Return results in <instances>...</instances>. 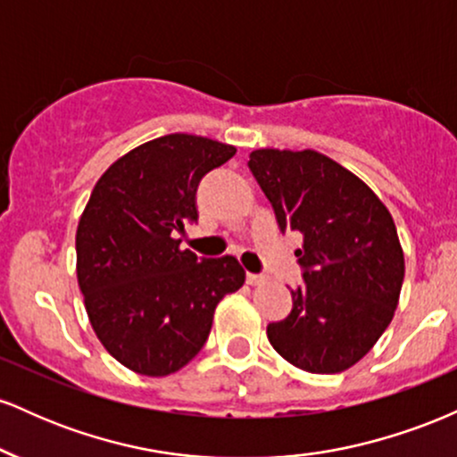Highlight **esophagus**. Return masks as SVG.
<instances>
[{"label": "esophagus", "instance_id": "1", "mask_svg": "<svg viewBox=\"0 0 457 457\" xmlns=\"http://www.w3.org/2000/svg\"><path fill=\"white\" fill-rule=\"evenodd\" d=\"M269 281V277L266 275H255V272H246V283L249 286H262V283Z\"/></svg>", "mask_w": 457, "mask_h": 457}]
</instances>
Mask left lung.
<instances>
[{
    "instance_id": "obj_1",
    "label": "left lung",
    "mask_w": 457,
    "mask_h": 457,
    "mask_svg": "<svg viewBox=\"0 0 457 457\" xmlns=\"http://www.w3.org/2000/svg\"><path fill=\"white\" fill-rule=\"evenodd\" d=\"M249 170L281 232L303 236L305 286L292 290V312L269 324V342L312 374L348 370L374 348L400 301L403 251L391 212L316 150H253Z\"/></svg>"
}]
</instances>
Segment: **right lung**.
Here are the masks:
<instances>
[{
    "instance_id": "add662e5",
    "label": "right lung",
    "mask_w": 457,
    "mask_h": 457,
    "mask_svg": "<svg viewBox=\"0 0 457 457\" xmlns=\"http://www.w3.org/2000/svg\"><path fill=\"white\" fill-rule=\"evenodd\" d=\"M234 145L174 133L118 159L94 187L77 228V279L94 333L144 376L185 367L206 344L219 301L245 283L232 255L197 258L174 232L197 221L202 178Z\"/></svg>"
}]
</instances>
